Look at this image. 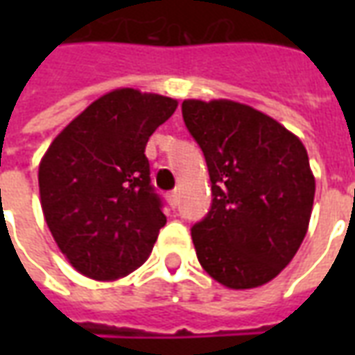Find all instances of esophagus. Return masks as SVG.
I'll return each instance as SVG.
<instances>
[{
    "label": "esophagus",
    "mask_w": 355,
    "mask_h": 355,
    "mask_svg": "<svg viewBox=\"0 0 355 355\" xmlns=\"http://www.w3.org/2000/svg\"><path fill=\"white\" fill-rule=\"evenodd\" d=\"M167 203H169V207H177L178 205V193L177 192H171L167 193Z\"/></svg>",
    "instance_id": "1"
}]
</instances>
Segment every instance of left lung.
Segmentation results:
<instances>
[{"instance_id":"1","label":"left lung","mask_w":355,"mask_h":355,"mask_svg":"<svg viewBox=\"0 0 355 355\" xmlns=\"http://www.w3.org/2000/svg\"><path fill=\"white\" fill-rule=\"evenodd\" d=\"M205 155L209 215L192 228L201 268L228 289L272 282L297 254L310 224L315 178L295 132L241 102H182Z\"/></svg>"}]
</instances>
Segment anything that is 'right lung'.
Masks as SVG:
<instances>
[{"label":"right lung","instance_id":"add662e5","mask_svg":"<svg viewBox=\"0 0 355 355\" xmlns=\"http://www.w3.org/2000/svg\"><path fill=\"white\" fill-rule=\"evenodd\" d=\"M177 98L121 87L58 132L37 171L55 243L80 274L116 282L142 266L167 218L150 186L144 150Z\"/></svg>","mask_w":355,"mask_h":355}]
</instances>
